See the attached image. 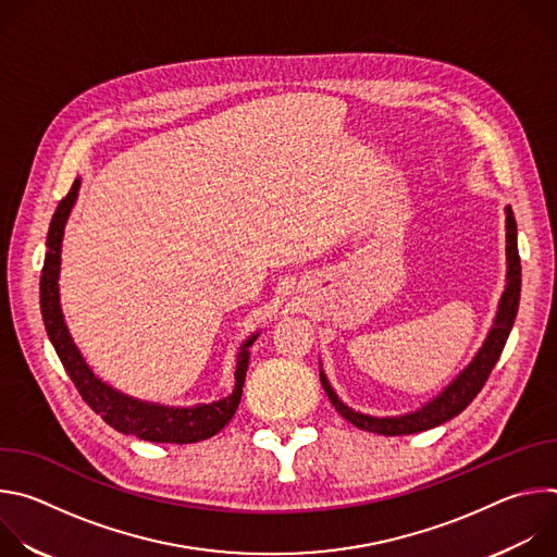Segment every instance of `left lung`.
Masks as SVG:
<instances>
[{"label": "left lung", "instance_id": "1", "mask_svg": "<svg viewBox=\"0 0 557 557\" xmlns=\"http://www.w3.org/2000/svg\"><path fill=\"white\" fill-rule=\"evenodd\" d=\"M507 288L503 293L500 306H498V314L494 329L490 331L481 352L473 357V361L458 374V379L441 394L436 396L434 401H430L425 408H421L414 414H406V417H392V419H376V417H366L359 414L355 410H350L348 406H344L337 394L333 392L326 374L322 372V385L329 394L331 404L335 406V410L350 421L355 428L366 430V432H374V434H383V436H404V434H417L423 430H432L449 419H454L456 414H460L473 399L475 394L483 389V385L487 383L496 361L503 355V348L507 344V337L511 333L516 312H518V304H520V256H518V226H516V218L511 207H507Z\"/></svg>", "mask_w": 557, "mask_h": 557}]
</instances>
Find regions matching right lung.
I'll use <instances>...</instances> for the list:
<instances>
[{
    "label": "right lung",
    "mask_w": 557,
    "mask_h": 557,
    "mask_svg": "<svg viewBox=\"0 0 557 557\" xmlns=\"http://www.w3.org/2000/svg\"><path fill=\"white\" fill-rule=\"evenodd\" d=\"M78 181L72 183L70 191L61 198V202L54 209V215L50 220L48 228V256L44 262L41 273V317L44 326L48 331V337L67 372L72 383L76 385L82 399L114 430L123 434L138 436L140 441L151 443H196L211 438L218 434L235 414L237 406L243 399V385L249 368V346L256 342L258 335H253L237 355V370H235V389L226 399L209 406H196V408H165L143 404L129 396L112 389L103 381H99L92 370L86 366L84 357L78 355L76 346L72 344L67 329L63 324V314L59 306V251H61V235L67 220V213L76 200Z\"/></svg>",
    "instance_id": "1"
}]
</instances>
